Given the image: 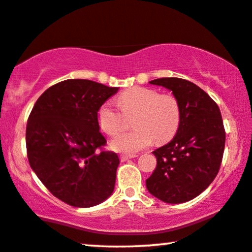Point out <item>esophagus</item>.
Returning <instances> with one entry per match:
<instances>
[{"mask_svg": "<svg viewBox=\"0 0 252 252\" xmlns=\"http://www.w3.org/2000/svg\"><path fill=\"white\" fill-rule=\"evenodd\" d=\"M136 157H138V156H137V154H121L120 159H121V161H126V160L132 159V158H136Z\"/></svg>", "mask_w": 252, "mask_h": 252, "instance_id": "1", "label": "esophagus"}]
</instances>
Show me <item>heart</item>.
<instances>
[{"mask_svg":"<svg viewBox=\"0 0 252 252\" xmlns=\"http://www.w3.org/2000/svg\"><path fill=\"white\" fill-rule=\"evenodd\" d=\"M121 112L106 101L96 113L99 126L108 135H117L123 129L126 117L135 116L132 126L136 129L120 133L110 143L114 151L122 153H136L146 149L156 139L165 143L172 139L181 123V107L175 96L160 94L149 87H131L117 96Z\"/></svg>","mask_w":252,"mask_h":252,"instance_id":"1","label":"heart"}]
</instances>
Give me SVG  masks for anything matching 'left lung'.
Listing matches in <instances>:
<instances>
[{
    "instance_id": "obj_1",
    "label": "left lung",
    "mask_w": 252,
    "mask_h": 252,
    "mask_svg": "<svg viewBox=\"0 0 252 252\" xmlns=\"http://www.w3.org/2000/svg\"><path fill=\"white\" fill-rule=\"evenodd\" d=\"M150 84L173 92L181 107V123L175 137L153 151L157 167L146 180V188L165 203L188 202L202 193L220 169L226 142L220 109L189 80L170 77Z\"/></svg>"
}]
</instances>
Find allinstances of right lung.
<instances>
[{"instance_id": "obj_1", "label": "right lung", "mask_w": 252, "mask_h": 252, "mask_svg": "<svg viewBox=\"0 0 252 252\" xmlns=\"http://www.w3.org/2000/svg\"><path fill=\"white\" fill-rule=\"evenodd\" d=\"M87 79H66L36 100L26 126L29 162L56 198L76 207H91L113 193L120 159L103 151L99 107L115 94Z\"/></svg>"}]
</instances>
